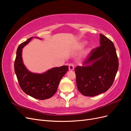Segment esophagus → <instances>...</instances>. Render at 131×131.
Here are the masks:
<instances>
[{"label": "esophagus", "mask_w": 131, "mask_h": 131, "mask_svg": "<svg viewBox=\"0 0 131 131\" xmlns=\"http://www.w3.org/2000/svg\"><path fill=\"white\" fill-rule=\"evenodd\" d=\"M74 68V66L73 64H72V63H70V64H69V69L70 70H73Z\"/></svg>", "instance_id": "1"}]
</instances>
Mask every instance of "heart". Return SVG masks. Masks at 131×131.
<instances>
[{
	"instance_id": "obj_1",
	"label": "heart",
	"mask_w": 131,
	"mask_h": 131,
	"mask_svg": "<svg viewBox=\"0 0 131 131\" xmlns=\"http://www.w3.org/2000/svg\"><path fill=\"white\" fill-rule=\"evenodd\" d=\"M85 44V42H82L80 43V45H79V46H80V47H82Z\"/></svg>"
}]
</instances>
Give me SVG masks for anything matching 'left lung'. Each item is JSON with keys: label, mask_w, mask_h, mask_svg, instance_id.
Instances as JSON below:
<instances>
[{"label": "left lung", "mask_w": 131, "mask_h": 131, "mask_svg": "<svg viewBox=\"0 0 131 131\" xmlns=\"http://www.w3.org/2000/svg\"><path fill=\"white\" fill-rule=\"evenodd\" d=\"M100 46L91 50L83 66L75 68L79 92L93 97L108 91L113 84L118 68V60L113 42L100 34Z\"/></svg>", "instance_id": "8db88e82"}]
</instances>
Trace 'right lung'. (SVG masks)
Segmentation results:
<instances>
[{"instance_id": "right-lung-1", "label": "right lung", "mask_w": 131, "mask_h": 131, "mask_svg": "<svg viewBox=\"0 0 131 131\" xmlns=\"http://www.w3.org/2000/svg\"><path fill=\"white\" fill-rule=\"evenodd\" d=\"M32 38H30L18 46L14 63L15 72L23 92L38 100H46L52 97L56 92L59 82L68 70V66L53 68L42 74L29 72L23 63L22 51L23 47Z\"/></svg>"}]
</instances>
